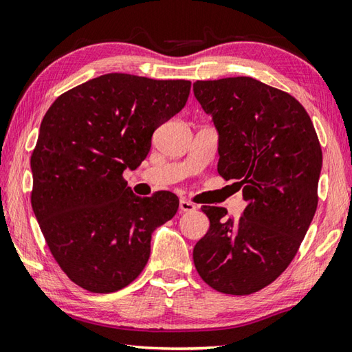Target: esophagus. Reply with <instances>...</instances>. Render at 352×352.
<instances>
[{
	"label": "esophagus",
	"mask_w": 352,
	"mask_h": 352,
	"mask_svg": "<svg viewBox=\"0 0 352 352\" xmlns=\"http://www.w3.org/2000/svg\"><path fill=\"white\" fill-rule=\"evenodd\" d=\"M179 210H181V213H188V211L196 210V205L188 202V201H185V199H182V201L179 202Z\"/></svg>",
	"instance_id": "obj_1"
}]
</instances>
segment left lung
I'll list each match as a JSON object with an SVG mask.
<instances>
[{
  "mask_svg": "<svg viewBox=\"0 0 352 352\" xmlns=\"http://www.w3.org/2000/svg\"><path fill=\"white\" fill-rule=\"evenodd\" d=\"M219 135L217 171L248 202L237 221L204 207L210 230L195 245L199 276L219 293L253 294L293 261L317 208L322 148L303 105L250 76L196 81Z\"/></svg>",
  "mask_w": 352,
  "mask_h": 352,
  "instance_id": "1",
  "label": "left lung"
}]
</instances>
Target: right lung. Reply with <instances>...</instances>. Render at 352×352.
Returning a JSON list of instances; mask_svg holds the SVG:
<instances>
[{"label":"right lung","instance_id":"right-lung-1","mask_svg":"<svg viewBox=\"0 0 352 352\" xmlns=\"http://www.w3.org/2000/svg\"><path fill=\"white\" fill-rule=\"evenodd\" d=\"M191 82L107 73L50 105L30 157L32 208L72 282L115 293L141 274L153 231L170 221V191L133 195L124 170L147 157L159 125L184 109Z\"/></svg>","mask_w":352,"mask_h":352}]
</instances>
